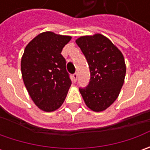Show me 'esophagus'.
Segmentation results:
<instances>
[{
    "label": "esophagus",
    "instance_id": "obj_1",
    "mask_svg": "<svg viewBox=\"0 0 150 150\" xmlns=\"http://www.w3.org/2000/svg\"><path fill=\"white\" fill-rule=\"evenodd\" d=\"M78 75L77 72H75V73L72 75V81H73L74 83H76V82H77V80H78Z\"/></svg>",
    "mask_w": 150,
    "mask_h": 150
}]
</instances>
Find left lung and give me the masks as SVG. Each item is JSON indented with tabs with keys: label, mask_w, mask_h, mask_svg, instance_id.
I'll list each match as a JSON object with an SVG mask.
<instances>
[{
	"label": "left lung",
	"mask_w": 150,
	"mask_h": 150,
	"mask_svg": "<svg viewBox=\"0 0 150 150\" xmlns=\"http://www.w3.org/2000/svg\"><path fill=\"white\" fill-rule=\"evenodd\" d=\"M88 61L90 81L80 93L88 108L94 112L107 109L117 99L124 83L126 66L120 50L102 34L83 36L76 40Z\"/></svg>",
	"instance_id": "left-lung-1"
}]
</instances>
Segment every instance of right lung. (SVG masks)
<instances>
[{"label": "right lung", "mask_w": 150, "mask_h": 150, "mask_svg": "<svg viewBox=\"0 0 150 150\" xmlns=\"http://www.w3.org/2000/svg\"><path fill=\"white\" fill-rule=\"evenodd\" d=\"M72 39L54 32L40 33L26 45L21 57L23 82L32 101L45 112L59 108L72 84L61 52Z\"/></svg>", "instance_id": "1"}]
</instances>
